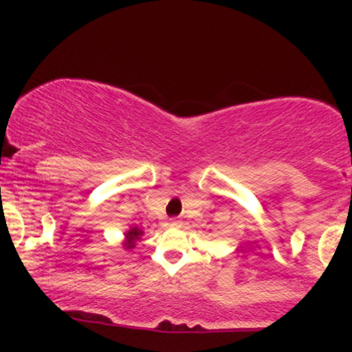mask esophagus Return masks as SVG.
<instances>
[{
    "mask_svg": "<svg viewBox=\"0 0 352 352\" xmlns=\"http://www.w3.org/2000/svg\"><path fill=\"white\" fill-rule=\"evenodd\" d=\"M170 225H180V220H177V218H170Z\"/></svg>",
    "mask_w": 352,
    "mask_h": 352,
    "instance_id": "esophagus-1",
    "label": "esophagus"
}]
</instances>
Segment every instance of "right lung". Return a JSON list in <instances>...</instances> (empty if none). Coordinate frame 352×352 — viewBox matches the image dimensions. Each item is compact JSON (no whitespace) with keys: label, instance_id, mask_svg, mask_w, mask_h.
Returning a JSON list of instances; mask_svg holds the SVG:
<instances>
[{"label":"right lung","instance_id":"obj_1","mask_svg":"<svg viewBox=\"0 0 352 352\" xmlns=\"http://www.w3.org/2000/svg\"><path fill=\"white\" fill-rule=\"evenodd\" d=\"M140 235V232H139V230H131V232H129L127 233V238H129V241H132V240H135V238L137 236H139Z\"/></svg>","mask_w":352,"mask_h":352}]
</instances>
